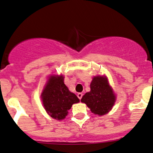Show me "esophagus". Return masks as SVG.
Returning <instances> with one entry per match:
<instances>
[{"label":"esophagus","mask_w":153,"mask_h":153,"mask_svg":"<svg viewBox=\"0 0 153 153\" xmlns=\"http://www.w3.org/2000/svg\"><path fill=\"white\" fill-rule=\"evenodd\" d=\"M82 96H83V95H82V93H81V92H79V93L77 94V97H78V98L79 100L82 99Z\"/></svg>","instance_id":"1"}]
</instances>
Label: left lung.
Instances as JSON below:
<instances>
[{"instance_id":"8db88e82","label":"left lung","mask_w":153,"mask_h":153,"mask_svg":"<svg viewBox=\"0 0 153 153\" xmlns=\"http://www.w3.org/2000/svg\"><path fill=\"white\" fill-rule=\"evenodd\" d=\"M93 114L102 116L108 113L114 106L116 96L105 76H95L90 84V92L81 100Z\"/></svg>"}]
</instances>
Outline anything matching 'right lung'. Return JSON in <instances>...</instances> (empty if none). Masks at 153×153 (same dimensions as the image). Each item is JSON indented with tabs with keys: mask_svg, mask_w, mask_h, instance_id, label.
I'll return each mask as SVG.
<instances>
[{
	"mask_svg": "<svg viewBox=\"0 0 153 153\" xmlns=\"http://www.w3.org/2000/svg\"><path fill=\"white\" fill-rule=\"evenodd\" d=\"M41 97L48 114L57 120L65 118L72 105L79 102L76 95L65 85L61 75L50 76Z\"/></svg>",
	"mask_w": 153,
	"mask_h": 153,
	"instance_id": "right-lung-1",
	"label": "right lung"
}]
</instances>
